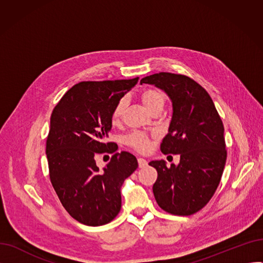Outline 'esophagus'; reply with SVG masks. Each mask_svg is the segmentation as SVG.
Wrapping results in <instances>:
<instances>
[{
	"label": "esophagus",
	"mask_w": 263,
	"mask_h": 263,
	"mask_svg": "<svg viewBox=\"0 0 263 263\" xmlns=\"http://www.w3.org/2000/svg\"><path fill=\"white\" fill-rule=\"evenodd\" d=\"M137 161H139V166H140L141 168L146 167L147 165H148V162H147L145 159H143V158H139V159H137Z\"/></svg>",
	"instance_id": "esophagus-1"
}]
</instances>
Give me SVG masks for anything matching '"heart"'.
I'll return each instance as SVG.
<instances>
[{"instance_id": "heart-1", "label": "heart", "mask_w": 263, "mask_h": 263, "mask_svg": "<svg viewBox=\"0 0 263 263\" xmlns=\"http://www.w3.org/2000/svg\"><path fill=\"white\" fill-rule=\"evenodd\" d=\"M142 100L144 102V104L146 105V107L151 110L154 109L157 106H163L164 102H165V97L163 95V92L159 89L156 88H148L145 89L142 92ZM127 98L126 97H122L120 98L117 103L115 104L113 110H112V122L113 123H117L120 121L122 114L126 109L127 106ZM126 143L134 148L135 150L139 151H147L150 147V140L149 137L141 132H133L130 135H128L126 137Z\"/></svg>"}]
</instances>
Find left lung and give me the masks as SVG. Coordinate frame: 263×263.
Returning <instances> with one entry per match:
<instances>
[{"label": "left lung", "instance_id": "1", "mask_svg": "<svg viewBox=\"0 0 263 263\" xmlns=\"http://www.w3.org/2000/svg\"><path fill=\"white\" fill-rule=\"evenodd\" d=\"M164 90L173 103L164 155H180L178 165L151 161L158 172L153 191L161 208L175 215L194 214L209 202L222 178L227 151L224 126L209 93L182 74L160 72L141 80Z\"/></svg>", "mask_w": 263, "mask_h": 263}]
</instances>
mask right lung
<instances>
[{"mask_svg": "<svg viewBox=\"0 0 263 263\" xmlns=\"http://www.w3.org/2000/svg\"><path fill=\"white\" fill-rule=\"evenodd\" d=\"M137 81L78 83L52 112L46 148L50 180L66 211L81 224L113 220L121 208V185L139 166L133 155L115 153V144L105 143L115 104ZM104 152L115 155L101 171L94 157Z\"/></svg>", "mask_w": 263, "mask_h": 263, "instance_id": "right-lung-1", "label": "right lung"}]
</instances>
